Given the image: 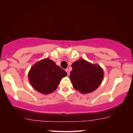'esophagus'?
Masks as SVG:
<instances>
[{
	"mask_svg": "<svg viewBox=\"0 0 133 133\" xmlns=\"http://www.w3.org/2000/svg\"><path fill=\"white\" fill-rule=\"evenodd\" d=\"M66 71L67 73V75L69 76V75H70V71H69V70L68 69H66Z\"/></svg>",
	"mask_w": 133,
	"mask_h": 133,
	"instance_id": "esophagus-1",
	"label": "esophagus"
}]
</instances>
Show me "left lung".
Instances as JSON below:
<instances>
[{
    "label": "left lung",
    "mask_w": 133,
    "mask_h": 133,
    "mask_svg": "<svg viewBox=\"0 0 133 133\" xmlns=\"http://www.w3.org/2000/svg\"><path fill=\"white\" fill-rule=\"evenodd\" d=\"M71 67L70 79L74 88L81 93H91L100 86L104 77V71L100 65L79 59Z\"/></svg>",
    "instance_id": "left-lung-1"
}]
</instances>
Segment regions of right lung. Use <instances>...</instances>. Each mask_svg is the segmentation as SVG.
Segmentation results:
<instances>
[{"mask_svg":"<svg viewBox=\"0 0 133 133\" xmlns=\"http://www.w3.org/2000/svg\"><path fill=\"white\" fill-rule=\"evenodd\" d=\"M67 74L48 58L40 60L31 67L28 78L33 88L43 94H50L57 89L59 83Z\"/></svg>","mask_w":133,"mask_h":133,"instance_id":"1","label":"right lung"}]
</instances>
